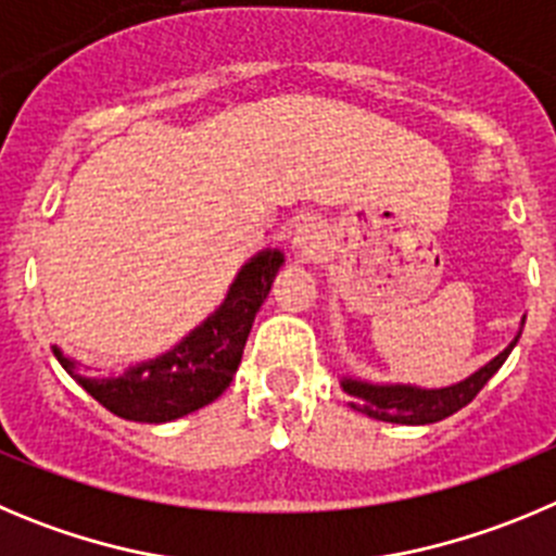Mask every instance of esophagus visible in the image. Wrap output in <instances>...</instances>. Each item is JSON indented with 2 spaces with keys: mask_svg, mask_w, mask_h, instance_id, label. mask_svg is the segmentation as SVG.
Segmentation results:
<instances>
[{
  "mask_svg": "<svg viewBox=\"0 0 556 556\" xmlns=\"http://www.w3.org/2000/svg\"><path fill=\"white\" fill-rule=\"evenodd\" d=\"M292 248L300 258L317 256V251L323 248V228L314 217H305L303 223H298L292 233Z\"/></svg>",
  "mask_w": 556,
  "mask_h": 556,
  "instance_id": "1",
  "label": "esophagus"
}]
</instances>
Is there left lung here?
<instances>
[{
  "label": "left lung",
  "instance_id": "left-lung-1",
  "mask_svg": "<svg viewBox=\"0 0 556 556\" xmlns=\"http://www.w3.org/2000/svg\"><path fill=\"white\" fill-rule=\"evenodd\" d=\"M518 339H521V330L496 358H491L475 375H468L466 380L446 386V389H419V386L405 383H366V380L355 378H341V389L350 396V407L366 414L369 419L391 421V425H432V421H441L446 416L457 414L460 407H466L468 402L475 400L482 391V386L507 361Z\"/></svg>",
  "mask_w": 556,
  "mask_h": 556
}]
</instances>
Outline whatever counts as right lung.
I'll return each mask as SVG.
<instances>
[{
    "instance_id": "obj_1",
    "label": "right lung",
    "mask_w": 556,
    "mask_h": 556,
    "mask_svg": "<svg viewBox=\"0 0 556 556\" xmlns=\"http://www.w3.org/2000/svg\"><path fill=\"white\" fill-rule=\"evenodd\" d=\"M281 267L283 253L278 248L256 253L242 264L215 314H208L173 350L129 366L118 378L81 375L76 361L60 348H52L54 358L99 405L121 419L146 425L181 419L215 402L231 386L253 319Z\"/></svg>"
}]
</instances>
